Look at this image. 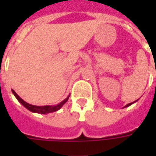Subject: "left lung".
<instances>
[{
  "instance_id": "obj_1",
  "label": "left lung",
  "mask_w": 156,
  "mask_h": 156,
  "mask_svg": "<svg viewBox=\"0 0 156 156\" xmlns=\"http://www.w3.org/2000/svg\"><path fill=\"white\" fill-rule=\"evenodd\" d=\"M134 102H135V101H134ZM134 102H133V103H134ZM133 103H130V104H129V105H126V106H125V107H128V106H129V105H132V104H133Z\"/></svg>"
}]
</instances>
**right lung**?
Listing matches in <instances>:
<instances>
[{
  "mask_svg": "<svg viewBox=\"0 0 156 156\" xmlns=\"http://www.w3.org/2000/svg\"><path fill=\"white\" fill-rule=\"evenodd\" d=\"M12 93L14 94L15 95V97L17 98V100H18L21 104H22L24 107L27 108L28 110L32 112H34V113H38V114H48V113H51V112H55V111H58L59 108H61L62 105H64L66 102L68 101V97L66 99H64L63 101L61 102L60 104H58V105H56V106H36V105H30V104H27V102H25L23 99L19 97L17 94L16 93L14 90H12Z\"/></svg>",
  "mask_w": 156,
  "mask_h": 156,
  "instance_id": "1",
  "label": "right lung"
}]
</instances>
